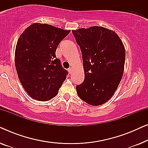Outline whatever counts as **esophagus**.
<instances>
[{
  "label": "esophagus",
  "instance_id": "1",
  "mask_svg": "<svg viewBox=\"0 0 148 148\" xmlns=\"http://www.w3.org/2000/svg\"><path fill=\"white\" fill-rule=\"evenodd\" d=\"M68 71H69V73L71 74L72 73V71H73V69H72V68H69L68 69Z\"/></svg>",
  "mask_w": 148,
  "mask_h": 148
}]
</instances>
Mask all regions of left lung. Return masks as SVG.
Listing matches in <instances>:
<instances>
[{"label": "left lung", "mask_w": 148, "mask_h": 148, "mask_svg": "<svg viewBox=\"0 0 148 148\" xmlns=\"http://www.w3.org/2000/svg\"><path fill=\"white\" fill-rule=\"evenodd\" d=\"M82 54L85 79L76 86L88 104L106 103L116 90L124 72L125 49L114 31L100 26L73 30Z\"/></svg>", "instance_id": "8db88e82"}]
</instances>
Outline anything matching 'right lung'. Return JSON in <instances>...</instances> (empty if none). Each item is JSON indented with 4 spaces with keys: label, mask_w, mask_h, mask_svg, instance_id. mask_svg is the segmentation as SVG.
<instances>
[{
    "label": "right lung",
    "mask_w": 148,
    "mask_h": 148,
    "mask_svg": "<svg viewBox=\"0 0 148 148\" xmlns=\"http://www.w3.org/2000/svg\"><path fill=\"white\" fill-rule=\"evenodd\" d=\"M70 33L49 24L36 23L18 39L15 63L24 90L34 100L48 101L57 95L67 71L56 57L60 41Z\"/></svg>",
    "instance_id": "add662e5"
}]
</instances>
